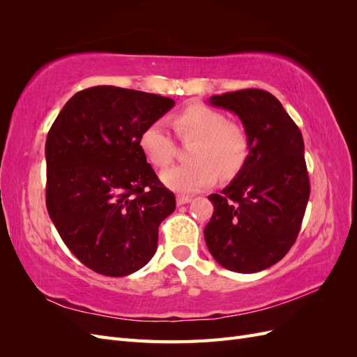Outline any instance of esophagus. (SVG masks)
Here are the masks:
<instances>
[{
  "instance_id": "1",
  "label": "esophagus",
  "mask_w": 357,
  "mask_h": 357,
  "mask_svg": "<svg viewBox=\"0 0 357 357\" xmlns=\"http://www.w3.org/2000/svg\"><path fill=\"white\" fill-rule=\"evenodd\" d=\"M190 197H185V195H178L177 197V205H185L188 202H190Z\"/></svg>"
}]
</instances>
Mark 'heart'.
<instances>
[{"label":"heart","instance_id":"1","mask_svg":"<svg viewBox=\"0 0 357 357\" xmlns=\"http://www.w3.org/2000/svg\"><path fill=\"white\" fill-rule=\"evenodd\" d=\"M181 139H193L189 149L192 162L172 167L160 174L164 185L176 192L193 193L210 188L218 177L238 174L250 155V139L244 128L228 121L223 113L204 104H192L174 117ZM139 149L156 168L168 167L176 153V143L164 122H153L139 135Z\"/></svg>","mask_w":357,"mask_h":357}]
</instances>
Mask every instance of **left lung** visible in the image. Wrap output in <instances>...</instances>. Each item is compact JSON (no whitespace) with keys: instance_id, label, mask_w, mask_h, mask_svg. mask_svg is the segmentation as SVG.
Returning <instances> with one entry per match:
<instances>
[{"instance_id":"obj_1","label":"left lung","mask_w":357,"mask_h":357,"mask_svg":"<svg viewBox=\"0 0 357 357\" xmlns=\"http://www.w3.org/2000/svg\"><path fill=\"white\" fill-rule=\"evenodd\" d=\"M210 104L235 113L250 139V155L214 205L205 243L223 268L257 273L286 256L298 238L310 198L304 139L274 95L243 89L214 95Z\"/></svg>"}]
</instances>
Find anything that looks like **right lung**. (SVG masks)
Returning a JSON list of instances; mask_svg holds the SVG:
<instances>
[{"instance_id":"add662e5","label":"right lung","mask_w":357,"mask_h":357,"mask_svg":"<svg viewBox=\"0 0 357 357\" xmlns=\"http://www.w3.org/2000/svg\"><path fill=\"white\" fill-rule=\"evenodd\" d=\"M142 91L93 86L75 93L46 139V207L62 241L92 271L125 277L158 248L176 197L139 149V135L174 107Z\"/></svg>"}]
</instances>
